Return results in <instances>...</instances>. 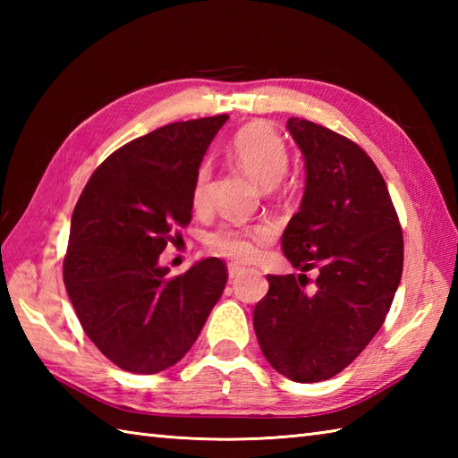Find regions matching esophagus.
<instances>
[{
	"label": "esophagus",
	"instance_id": "obj_1",
	"mask_svg": "<svg viewBox=\"0 0 458 458\" xmlns=\"http://www.w3.org/2000/svg\"><path fill=\"white\" fill-rule=\"evenodd\" d=\"M242 274H244V267H242V266H238V264H230L228 266V277L230 279H234V277H238Z\"/></svg>",
	"mask_w": 458,
	"mask_h": 458
}]
</instances>
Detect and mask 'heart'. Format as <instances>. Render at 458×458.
<instances>
[{"label": "heart", "mask_w": 458, "mask_h": 458, "mask_svg": "<svg viewBox=\"0 0 458 458\" xmlns=\"http://www.w3.org/2000/svg\"><path fill=\"white\" fill-rule=\"evenodd\" d=\"M230 153L236 163L261 187H276L289 167V151L284 138L266 122H251L238 130L230 141ZM210 165L200 163L192 181V204L200 208L207 202ZM271 236L267 226H238L222 224L207 234V248L214 254L248 259L259 242Z\"/></svg>", "instance_id": "obj_1"}]
</instances>
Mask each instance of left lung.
I'll return each instance as SVG.
<instances>
[{
	"mask_svg": "<svg viewBox=\"0 0 458 458\" xmlns=\"http://www.w3.org/2000/svg\"><path fill=\"white\" fill-rule=\"evenodd\" d=\"M287 130L307 179L281 248L301 274L267 276L254 328L279 374L313 384L343 372L384 325L403 271V234L382 173L360 145L309 120L289 118Z\"/></svg>",
	"mask_w": 458,
	"mask_h": 458,
	"instance_id": "8db88e82",
	"label": "left lung"
}]
</instances>
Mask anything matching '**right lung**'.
I'll return each instance as SVG.
<instances>
[{
    "instance_id": "1",
    "label": "right lung",
    "mask_w": 458,
    "mask_h": 458,
    "mask_svg": "<svg viewBox=\"0 0 458 458\" xmlns=\"http://www.w3.org/2000/svg\"><path fill=\"white\" fill-rule=\"evenodd\" d=\"M228 120L174 122L114 151L76 202L63 264L84 333L112 362L157 374L189 352L220 299L226 264L207 258L181 276L159 254L192 218V181Z\"/></svg>"
}]
</instances>
